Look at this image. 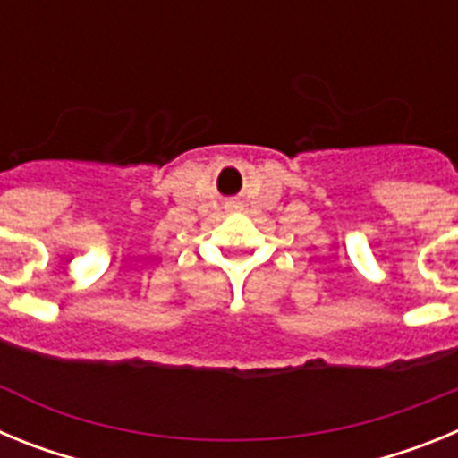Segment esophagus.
<instances>
[{"label":"esophagus","mask_w":458,"mask_h":458,"mask_svg":"<svg viewBox=\"0 0 458 458\" xmlns=\"http://www.w3.org/2000/svg\"><path fill=\"white\" fill-rule=\"evenodd\" d=\"M232 206H236V208H238V204H232Z\"/></svg>","instance_id":"obj_1"}]
</instances>
